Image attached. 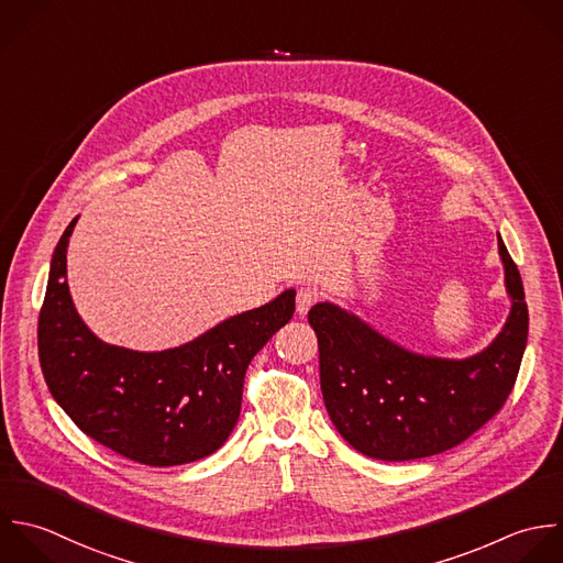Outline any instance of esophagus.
Listing matches in <instances>:
<instances>
[{
  "instance_id": "1",
  "label": "esophagus",
  "mask_w": 563,
  "mask_h": 563,
  "mask_svg": "<svg viewBox=\"0 0 563 563\" xmlns=\"http://www.w3.org/2000/svg\"><path fill=\"white\" fill-rule=\"evenodd\" d=\"M318 300V291L313 287H307L302 285L298 291H296V313L298 316H307L309 309L316 305Z\"/></svg>"
}]
</instances>
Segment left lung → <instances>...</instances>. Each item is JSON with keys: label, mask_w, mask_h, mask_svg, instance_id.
Returning a JSON list of instances; mask_svg holds the SVG:
<instances>
[{"label": "left lung", "mask_w": 563, "mask_h": 563, "mask_svg": "<svg viewBox=\"0 0 563 563\" xmlns=\"http://www.w3.org/2000/svg\"><path fill=\"white\" fill-rule=\"evenodd\" d=\"M498 252L511 311L494 342L465 360L408 351L333 302L311 307L324 406L353 450L388 463L434 456L505 406L527 349L529 309L500 234Z\"/></svg>", "instance_id": "obj_1"}]
</instances>
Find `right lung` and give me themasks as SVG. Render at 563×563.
<instances>
[{
    "label": "right lung",
    "mask_w": 563,
    "mask_h": 563,
    "mask_svg": "<svg viewBox=\"0 0 563 563\" xmlns=\"http://www.w3.org/2000/svg\"><path fill=\"white\" fill-rule=\"evenodd\" d=\"M58 239L38 313V362L54 401L93 441L148 465L173 467L217 452L241 412L252 357L285 327L296 291L236 313L166 351L102 342L78 316L67 285V245Z\"/></svg>",
    "instance_id": "1"
}]
</instances>
